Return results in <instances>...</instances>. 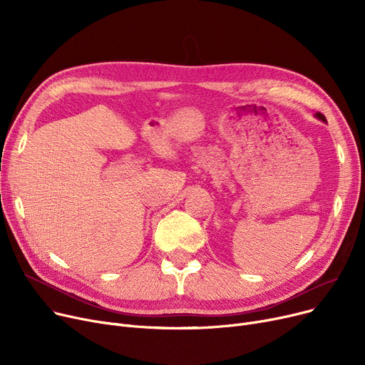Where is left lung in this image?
Segmentation results:
<instances>
[{"label":"left lung","instance_id":"1","mask_svg":"<svg viewBox=\"0 0 365 365\" xmlns=\"http://www.w3.org/2000/svg\"><path fill=\"white\" fill-rule=\"evenodd\" d=\"M315 117H317L318 120H321L322 123H327V120H325V117H324V115H322L321 112H317V113H315Z\"/></svg>","mask_w":365,"mask_h":365}]
</instances>
